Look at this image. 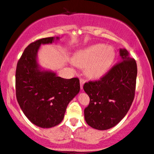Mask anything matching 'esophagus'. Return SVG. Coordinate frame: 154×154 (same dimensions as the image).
I'll use <instances>...</instances> for the list:
<instances>
[{"label": "esophagus", "mask_w": 154, "mask_h": 154, "mask_svg": "<svg viewBox=\"0 0 154 154\" xmlns=\"http://www.w3.org/2000/svg\"><path fill=\"white\" fill-rule=\"evenodd\" d=\"M79 82H80V88H81V90H83V85L85 84V80L84 79L81 78L80 80H79Z\"/></svg>", "instance_id": "34e87169"}]
</instances>
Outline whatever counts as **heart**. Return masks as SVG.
Listing matches in <instances>:
<instances>
[{
	"label": "heart",
	"mask_w": 154,
	"mask_h": 154,
	"mask_svg": "<svg viewBox=\"0 0 154 154\" xmlns=\"http://www.w3.org/2000/svg\"><path fill=\"white\" fill-rule=\"evenodd\" d=\"M116 56L114 49L105 44H95L81 50L75 55L74 63L80 68H86L85 72L91 78H99L110 69Z\"/></svg>",
	"instance_id": "obj_1"
}]
</instances>
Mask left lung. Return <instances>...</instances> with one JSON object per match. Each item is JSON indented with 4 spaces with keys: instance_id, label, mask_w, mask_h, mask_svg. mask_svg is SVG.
<instances>
[{
    "instance_id": "obj_1",
    "label": "left lung",
    "mask_w": 154,
    "mask_h": 154,
    "mask_svg": "<svg viewBox=\"0 0 154 154\" xmlns=\"http://www.w3.org/2000/svg\"><path fill=\"white\" fill-rule=\"evenodd\" d=\"M120 62L97 81L85 83L90 103L85 109V119L90 127L107 130L127 114L134 99L137 64L125 49H120Z\"/></svg>"
}]
</instances>
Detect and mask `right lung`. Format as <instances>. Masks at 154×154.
Returning a JSON list of instances; mask_svg holds the SVG:
<instances>
[{"label":"right lung","mask_w":154,"mask_h":154,"mask_svg":"<svg viewBox=\"0 0 154 154\" xmlns=\"http://www.w3.org/2000/svg\"><path fill=\"white\" fill-rule=\"evenodd\" d=\"M59 37H48L32 42L24 50L16 71V95L20 107L32 123L49 128L59 125L70 101L79 93V80L64 79L43 70L37 62L42 44H51Z\"/></svg>","instance_id":"obj_1"}]
</instances>
